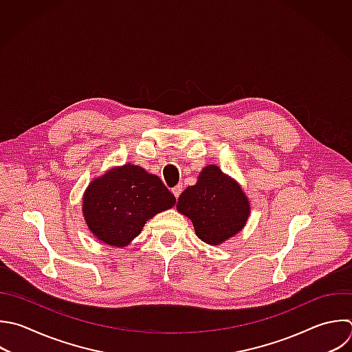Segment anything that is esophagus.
Instances as JSON below:
<instances>
[{
  "label": "esophagus",
  "instance_id": "1",
  "mask_svg": "<svg viewBox=\"0 0 352 352\" xmlns=\"http://www.w3.org/2000/svg\"><path fill=\"white\" fill-rule=\"evenodd\" d=\"M182 190H183V188H182V186H176V187H173V188H172V192H173V195H175L176 198H179V195L182 194Z\"/></svg>",
  "mask_w": 352,
  "mask_h": 352
}]
</instances>
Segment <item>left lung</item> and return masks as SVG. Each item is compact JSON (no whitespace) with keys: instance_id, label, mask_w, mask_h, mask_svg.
Listing matches in <instances>:
<instances>
[{"instance_id":"left-lung-1","label":"left lung","mask_w":352,"mask_h":352,"mask_svg":"<svg viewBox=\"0 0 352 352\" xmlns=\"http://www.w3.org/2000/svg\"><path fill=\"white\" fill-rule=\"evenodd\" d=\"M176 208L192 221L197 236L212 246L236 235L250 214L242 187L216 165L201 170L197 184L182 192Z\"/></svg>"}]
</instances>
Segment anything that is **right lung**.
Returning <instances> with one entry per match:
<instances>
[{
    "mask_svg": "<svg viewBox=\"0 0 352 352\" xmlns=\"http://www.w3.org/2000/svg\"><path fill=\"white\" fill-rule=\"evenodd\" d=\"M175 204L176 198L158 176L125 164L89 183L82 197V214L100 242L124 248L142 232L148 219Z\"/></svg>",
    "mask_w": 352,
    "mask_h": 352,
    "instance_id": "add662e5",
    "label": "right lung"
}]
</instances>
